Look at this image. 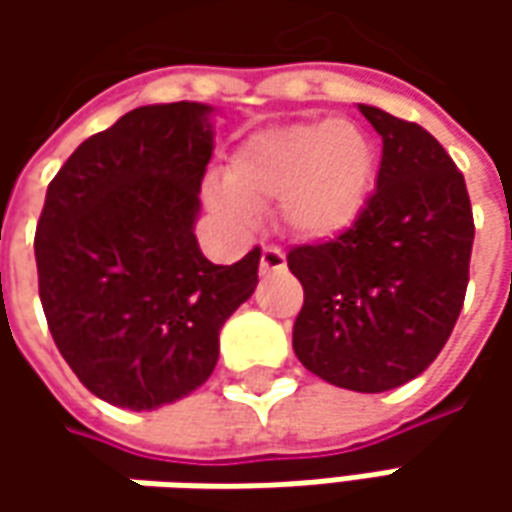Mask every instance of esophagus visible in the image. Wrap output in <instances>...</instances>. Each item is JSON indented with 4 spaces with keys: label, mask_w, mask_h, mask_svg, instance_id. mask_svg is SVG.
<instances>
[{
    "label": "esophagus",
    "mask_w": 512,
    "mask_h": 512,
    "mask_svg": "<svg viewBox=\"0 0 512 512\" xmlns=\"http://www.w3.org/2000/svg\"><path fill=\"white\" fill-rule=\"evenodd\" d=\"M259 267H262V273H279V270H285L287 267L285 253L273 245L265 247V250H262V262H259Z\"/></svg>",
    "instance_id": "1"
}]
</instances>
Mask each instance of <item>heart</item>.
Here are the masks:
<instances>
[{
    "mask_svg": "<svg viewBox=\"0 0 512 512\" xmlns=\"http://www.w3.org/2000/svg\"><path fill=\"white\" fill-rule=\"evenodd\" d=\"M373 185V153L347 122L262 130L236 150L227 179L207 185V199L230 225L247 227L256 205L276 199L287 233L325 239L356 222Z\"/></svg>",
    "mask_w": 512,
    "mask_h": 512,
    "instance_id": "heart-1",
    "label": "heart"
}]
</instances>
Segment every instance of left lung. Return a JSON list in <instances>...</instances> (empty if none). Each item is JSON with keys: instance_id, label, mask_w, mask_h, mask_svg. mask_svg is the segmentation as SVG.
<instances>
[{"instance_id": "left-lung-1", "label": "left lung", "mask_w": 512, "mask_h": 512, "mask_svg": "<svg viewBox=\"0 0 512 512\" xmlns=\"http://www.w3.org/2000/svg\"><path fill=\"white\" fill-rule=\"evenodd\" d=\"M359 110L382 136L376 190L336 239L287 253L305 287L293 350L325 382L384 393L424 373L450 339L476 227L447 150L416 122Z\"/></svg>"}]
</instances>
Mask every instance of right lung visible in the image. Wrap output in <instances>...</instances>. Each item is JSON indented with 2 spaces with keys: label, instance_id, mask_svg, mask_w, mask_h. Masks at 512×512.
<instances>
[{
  "label": "right lung",
  "instance_id": "right-lung-1",
  "mask_svg": "<svg viewBox=\"0 0 512 512\" xmlns=\"http://www.w3.org/2000/svg\"><path fill=\"white\" fill-rule=\"evenodd\" d=\"M210 110H130L48 185L33 250L50 336L79 382L116 407L156 410L202 387L219 330L259 285V247L213 265L193 233Z\"/></svg>",
  "mask_w": 512,
  "mask_h": 512
}]
</instances>
